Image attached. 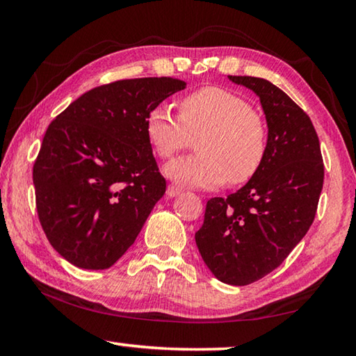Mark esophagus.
<instances>
[{
    "label": "esophagus",
    "instance_id": "1",
    "mask_svg": "<svg viewBox=\"0 0 356 356\" xmlns=\"http://www.w3.org/2000/svg\"><path fill=\"white\" fill-rule=\"evenodd\" d=\"M180 193H182V190L179 188V186H174V185H168L166 188V195L168 197H174V196H179Z\"/></svg>",
    "mask_w": 356,
    "mask_h": 356
}]
</instances>
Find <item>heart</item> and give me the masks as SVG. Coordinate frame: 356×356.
<instances>
[{"label":"heart","mask_w":356,"mask_h":356,"mask_svg":"<svg viewBox=\"0 0 356 356\" xmlns=\"http://www.w3.org/2000/svg\"><path fill=\"white\" fill-rule=\"evenodd\" d=\"M146 135L154 152L163 160L200 138V154L165 166L168 179L191 188L250 182L261 171L268 149L262 114L243 97L218 86L185 95L179 102V118L166 106H154L146 116Z\"/></svg>","instance_id":"obj_1"}]
</instances>
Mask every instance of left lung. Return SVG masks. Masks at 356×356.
<instances>
[{"instance_id": "obj_1", "label": "left lung", "mask_w": 356, "mask_h": 356, "mask_svg": "<svg viewBox=\"0 0 356 356\" xmlns=\"http://www.w3.org/2000/svg\"><path fill=\"white\" fill-rule=\"evenodd\" d=\"M229 80L261 99L267 156L238 191L207 201L195 238L216 278L246 286L278 268L306 236L323 186V161L309 116L284 91L264 78L229 75Z\"/></svg>"}]
</instances>
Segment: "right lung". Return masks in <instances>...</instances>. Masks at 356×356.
Listing matches in <instances>:
<instances>
[{
	"label": "right lung",
	"instance_id": "right-lung-1",
	"mask_svg": "<svg viewBox=\"0 0 356 356\" xmlns=\"http://www.w3.org/2000/svg\"><path fill=\"white\" fill-rule=\"evenodd\" d=\"M182 89L170 76L102 84L48 125L33 166L35 209L48 242L75 267L110 268L165 195L146 116Z\"/></svg>",
	"mask_w": 356,
	"mask_h": 356
}]
</instances>
